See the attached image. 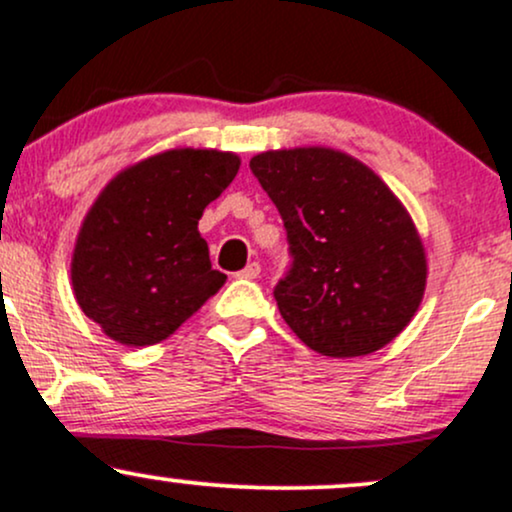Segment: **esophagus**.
Instances as JSON below:
<instances>
[{
  "label": "esophagus",
  "instance_id": "1",
  "mask_svg": "<svg viewBox=\"0 0 512 512\" xmlns=\"http://www.w3.org/2000/svg\"><path fill=\"white\" fill-rule=\"evenodd\" d=\"M260 262H248V267L245 269H240L238 272V276L240 279H257V276H260Z\"/></svg>",
  "mask_w": 512,
  "mask_h": 512
}]
</instances>
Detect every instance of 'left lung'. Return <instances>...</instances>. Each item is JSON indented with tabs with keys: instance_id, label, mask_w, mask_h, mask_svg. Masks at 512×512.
Segmentation results:
<instances>
[{
	"instance_id": "left-lung-1",
	"label": "left lung",
	"mask_w": 512,
	"mask_h": 512,
	"mask_svg": "<svg viewBox=\"0 0 512 512\" xmlns=\"http://www.w3.org/2000/svg\"><path fill=\"white\" fill-rule=\"evenodd\" d=\"M250 170L289 240L291 267L274 286L286 325L322 356H366L419 310L426 252L414 221L378 175L325 146L264 151Z\"/></svg>"
}]
</instances>
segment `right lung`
<instances>
[{
    "instance_id": "right-lung-1",
    "label": "right lung",
    "mask_w": 512,
    "mask_h": 512,
    "mask_svg": "<svg viewBox=\"0 0 512 512\" xmlns=\"http://www.w3.org/2000/svg\"><path fill=\"white\" fill-rule=\"evenodd\" d=\"M238 168L231 151L170 149L105 185L76 238L72 286L110 339L163 342L221 289L197 223Z\"/></svg>"
}]
</instances>
